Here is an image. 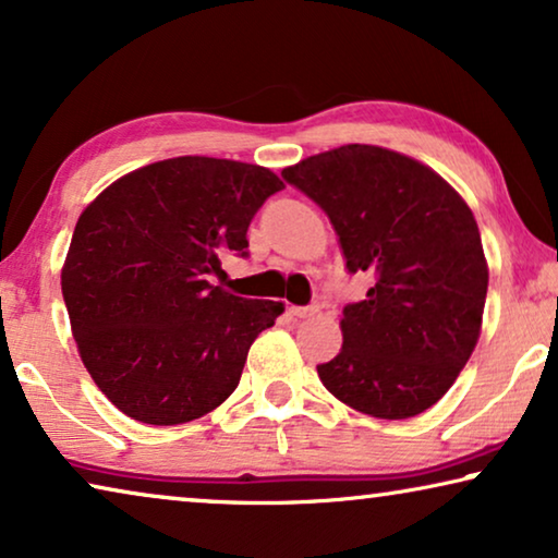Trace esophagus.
Here are the masks:
<instances>
[{"label":"esophagus","instance_id":"34e87169","mask_svg":"<svg viewBox=\"0 0 558 558\" xmlns=\"http://www.w3.org/2000/svg\"><path fill=\"white\" fill-rule=\"evenodd\" d=\"M318 313V305H305V307H290V315L295 318H311V315Z\"/></svg>","mask_w":558,"mask_h":558}]
</instances>
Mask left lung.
<instances>
[{
    "mask_svg": "<svg viewBox=\"0 0 558 558\" xmlns=\"http://www.w3.org/2000/svg\"><path fill=\"white\" fill-rule=\"evenodd\" d=\"M282 178L320 205L348 272H373L343 307V348L318 365L338 401L401 421L444 398L481 336L488 265L463 197L426 165L376 145L313 155Z\"/></svg>",
    "mask_w": 558,
    "mask_h": 558,
    "instance_id": "1",
    "label": "left lung"
}]
</instances>
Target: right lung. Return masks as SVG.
I'll return each instance as SVG.
<instances>
[{
  "mask_svg": "<svg viewBox=\"0 0 558 558\" xmlns=\"http://www.w3.org/2000/svg\"><path fill=\"white\" fill-rule=\"evenodd\" d=\"M260 165L172 157L102 190L80 215L62 295L80 359L118 409L149 426L210 413L238 388L253 340L282 303L210 286L282 190Z\"/></svg>",
  "mask_w": 558,
  "mask_h": 558,
  "instance_id": "1",
  "label": "right lung"
}]
</instances>
